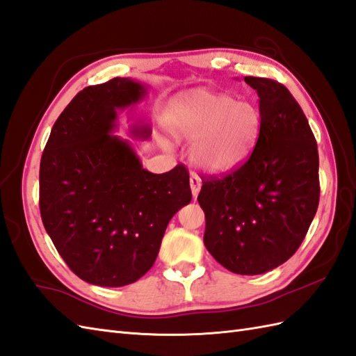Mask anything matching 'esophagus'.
<instances>
[{
	"mask_svg": "<svg viewBox=\"0 0 356 356\" xmlns=\"http://www.w3.org/2000/svg\"><path fill=\"white\" fill-rule=\"evenodd\" d=\"M189 185H191L193 197H194V198H197L198 191H200V188H202V179L198 177L197 175H191V177H189Z\"/></svg>",
	"mask_w": 356,
	"mask_h": 356,
	"instance_id": "esophagus-1",
	"label": "esophagus"
}]
</instances>
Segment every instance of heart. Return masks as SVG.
Wrapping results in <instances>:
<instances>
[{
  "label": "heart",
  "instance_id": "1",
  "mask_svg": "<svg viewBox=\"0 0 356 356\" xmlns=\"http://www.w3.org/2000/svg\"><path fill=\"white\" fill-rule=\"evenodd\" d=\"M261 122L258 109L250 103L208 89L177 95L163 113L167 134L176 140L193 143L191 162L211 175L236 168L250 154Z\"/></svg>",
  "mask_w": 356,
  "mask_h": 356
}]
</instances>
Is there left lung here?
<instances>
[{
  "mask_svg": "<svg viewBox=\"0 0 356 356\" xmlns=\"http://www.w3.org/2000/svg\"><path fill=\"white\" fill-rule=\"evenodd\" d=\"M259 97L261 134L247 161L203 181V241L222 267L262 275L299 249L318 208V150L302 107L282 83L244 77Z\"/></svg>",
  "mask_w": 356,
  "mask_h": 356,
  "instance_id": "left-lung-1",
  "label": "left lung"
}]
</instances>
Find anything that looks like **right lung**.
<instances>
[{
	"instance_id": "right-lung-1",
	"label": "right lung",
	"mask_w": 356,
	"mask_h": 356,
	"mask_svg": "<svg viewBox=\"0 0 356 356\" xmlns=\"http://www.w3.org/2000/svg\"><path fill=\"white\" fill-rule=\"evenodd\" d=\"M144 85L115 77L72 98L49 134L39 168L44 227L85 282L134 284L153 267L172 216L191 202L184 165L153 175L112 135L117 111L143 100ZM131 134L147 139L150 127Z\"/></svg>"
}]
</instances>
